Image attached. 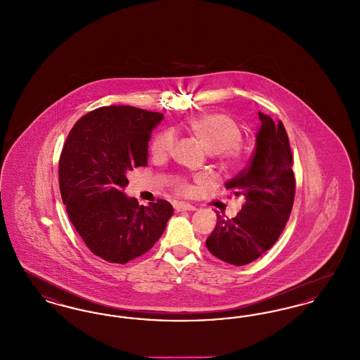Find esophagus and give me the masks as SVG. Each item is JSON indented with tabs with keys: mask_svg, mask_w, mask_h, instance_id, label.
<instances>
[{
	"mask_svg": "<svg viewBox=\"0 0 360 360\" xmlns=\"http://www.w3.org/2000/svg\"><path fill=\"white\" fill-rule=\"evenodd\" d=\"M174 207H175L176 212H184V210L193 212V210H195V206L190 205V204H186V202H176V204H174Z\"/></svg>",
	"mask_w": 360,
	"mask_h": 360,
	"instance_id": "esophagus-1",
	"label": "esophagus"
}]
</instances>
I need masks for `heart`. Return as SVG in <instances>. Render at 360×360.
Here are the masks:
<instances>
[{
  "label": "heart",
  "mask_w": 360,
  "mask_h": 360,
  "mask_svg": "<svg viewBox=\"0 0 360 360\" xmlns=\"http://www.w3.org/2000/svg\"><path fill=\"white\" fill-rule=\"evenodd\" d=\"M190 132L200 140L207 153L224 154L226 158H233L239 153L241 143V128L238 121L226 113H205L194 116L188 121ZM175 144V135L172 131H163L155 137L153 154L156 158H163L170 154ZM188 190L186 185H182Z\"/></svg>",
  "instance_id": "obj_1"
}]
</instances>
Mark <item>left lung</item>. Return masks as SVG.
<instances>
[{"label": "left lung", "instance_id": "left-lung-1", "mask_svg": "<svg viewBox=\"0 0 360 360\" xmlns=\"http://www.w3.org/2000/svg\"><path fill=\"white\" fill-rule=\"evenodd\" d=\"M260 127L248 167L228 181L225 188L245 200L239 213L225 220L217 213V224L206 247L212 255L233 266L248 264L281 236L294 202L295 179L286 129L279 121L259 112Z\"/></svg>", "mask_w": 360, "mask_h": 360}]
</instances>
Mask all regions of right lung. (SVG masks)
<instances>
[{
    "label": "right lung",
    "mask_w": 360,
    "mask_h": 360,
    "mask_svg": "<svg viewBox=\"0 0 360 360\" xmlns=\"http://www.w3.org/2000/svg\"><path fill=\"white\" fill-rule=\"evenodd\" d=\"M163 113L134 106L96 109L75 122L59 160V188L70 221L89 250L125 264L146 254L174 213L158 200L128 197V172L148 163V141Z\"/></svg>",
    "instance_id": "right-lung-1"
}]
</instances>
